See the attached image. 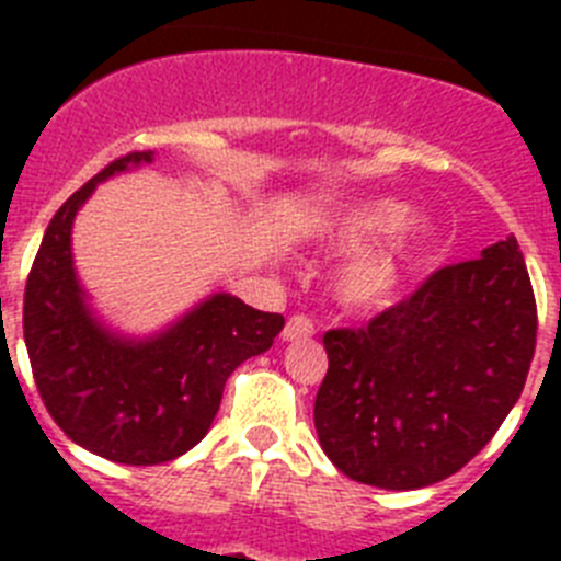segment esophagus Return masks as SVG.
<instances>
[{
    "label": "esophagus",
    "mask_w": 561,
    "mask_h": 561,
    "mask_svg": "<svg viewBox=\"0 0 561 561\" xmlns=\"http://www.w3.org/2000/svg\"><path fill=\"white\" fill-rule=\"evenodd\" d=\"M314 334V323L309 314H291L284 325V340H306Z\"/></svg>",
    "instance_id": "esophagus-1"
}]
</instances>
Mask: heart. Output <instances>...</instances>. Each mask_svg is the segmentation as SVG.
<instances>
[{"label":"heart","instance_id":"obj_1","mask_svg":"<svg viewBox=\"0 0 561 561\" xmlns=\"http://www.w3.org/2000/svg\"><path fill=\"white\" fill-rule=\"evenodd\" d=\"M404 207L399 202H368L351 210L348 216H342L340 225L331 232V244L336 252H351L374 241L381 232L393 230L404 219ZM410 244L399 241V244L388 247V250H376L362 255L359 261L345 270L340 280V295L345 304L356 306V309H374V306L385 304L393 289L399 286L401 266L408 257Z\"/></svg>","mask_w":561,"mask_h":561}]
</instances>
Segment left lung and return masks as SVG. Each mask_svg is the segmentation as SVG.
Here are the masks:
<instances>
[{
  "label": "left lung",
  "mask_w": 561,
  "mask_h": 561,
  "mask_svg": "<svg viewBox=\"0 0 561 561\" xmlns=\"http://www.w3.org/2000/svg\"><path fill=\"white\" fill-rule=\"evenodd\" d=\"M323 345L314 427L331 463L390 492L449 478L494 438L531 368L537 300L517 238L440 266Z\"/></svg>",
  "instance_id": "obj_1"
}]
</instances>
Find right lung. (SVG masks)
<instances>
[{
	"label": "right lung",
	"instance_id": "add662e5",
	"mask_svg": "<svg viewBox=\"0 0 561 561\" xmlns=\"http://www.w3.org/2000/svg\"><path fill=\"white\" fill-rule=\"evenodd\" d=\"M108 162L58 207L24 286V342L44 408L69 438L114 463L153 466L196 447L219 413L225 381L272 348L284 314L213 295L165 334L126 342L95 323L72 270V219L95 185L128 165Z\"/></svg>",
	"mask_w": 561,
	"mask_h": 561
}]
</instances>
